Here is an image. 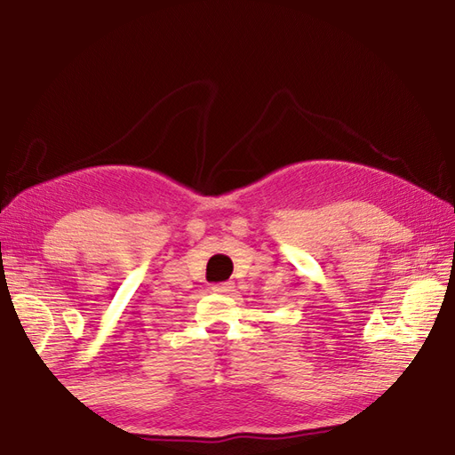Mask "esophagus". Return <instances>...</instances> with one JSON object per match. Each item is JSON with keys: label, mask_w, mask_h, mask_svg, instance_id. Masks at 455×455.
<instances>
[{"label": "esophagus", "mask_w": 455, "mask_h": 455, "mask_svg": "<svg viewBox=\"0 0 455 455\" xmlns=\"http://www.w3.org/2000/svg\"><path fill=\"white\" fill-rule=\"evenodd\" d=\"M233 289H235V283H233V282H225V283L212 285V291L219 293V295H227V293L233 291Z\"/></svg>", "instance_id": "1"}]
</instances>
